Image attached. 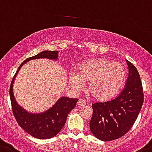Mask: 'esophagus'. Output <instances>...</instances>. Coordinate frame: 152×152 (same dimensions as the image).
<instances>
[{"label": "esophagus", "mask_w": 152, "mask_h": 152, "mask_svg": "<svg viewBox=\"0 0 152 152\" xmlns=\"http://www.w3.org/2000/svg\"><path fill=\"white\" fill-rule=\"evenodd\" d=\"M86 104V101L84 100H83V99H80V100H78V102H77V105L80 106V107H83V106H85Z\"/></svg>", "instance_id": "34e87169"}]
</instances>
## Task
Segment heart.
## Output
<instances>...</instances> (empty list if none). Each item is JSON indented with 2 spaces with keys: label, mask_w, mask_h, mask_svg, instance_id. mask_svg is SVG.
Instances as JSON below:
<instances>
[{
  "label": "heart",
  "mask_w": 152,
  "mask_h": 152,
  "mask_svg": "<svg viewBox=\"0 0 152 152\" xmlns=\"http://www.w3.org/2000/svg\"><path fill=\"white\" fill-rule=\"evenodd\" d=\"M126 77V71L119 62L107 58H94L83 62L70 74L69 83L75 90H80L87 83V91L95 100L107 101L120 91Z\"/></svg>",
  "instance_id": "obj_1"
}]
</instances>
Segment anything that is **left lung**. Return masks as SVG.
<instances>
[{
    "mask_svg": "<svg viewBox=\"0 0 152 152\" xmlns=\"http://www.w3.org/2000/svg\"><path fill=\"white\" fill-rule=\"evenodd\" d=\"M129 73L125 86L117 97L92 104L91 133L96 138L110 141L127 133L137 119L144 101L143 87L137 68L127 60Z\"/></svg>",
    "mask_w": 152,
    "mask_h": 152,
    "instance_id": "left-lung-1",
    "label": "left lung"
}]
</instances>
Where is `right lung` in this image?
Wrapping results in <instances>:
<instances>
[{
    "label": "right lung",
    "mask_w": 152,
    "mask_h": 152,
    "mask_svg": "<svg viewBox=\"0 0 152 152\" xmlns=\"http://www.w3.org/2000/svg\"><path fill=\"white\" fill-rule=\"evenodd\" d=\"M41 58L57 59L58 51H43L36 56L26 58L20 65L17 72L14 76L9 93L13 114L19 126L32 137L39 139H49L58 134L62 127H64L67 116L69 113L76 107L78 99L61 97L53 105V107L47 111L36 114L27 112L18 104L13 93V84L15 76L25 62H28L31 59Z\"/></svg>",
    "instance_id": "right-lung-1"
}]
</instances>
